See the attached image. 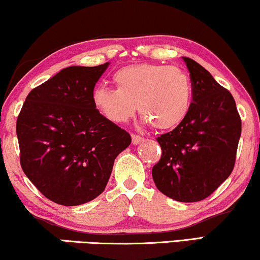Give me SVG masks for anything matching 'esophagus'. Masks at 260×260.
I'll return each instance as SVG.
<instances>
[{
    "label": "esophagus",
    "mask_w": 260,
    "mask_h": 260,
    "mask_svg": "<svg viewBox=\"0 0 260 260\" xmlns=\"http://www.w3.org/2000/svg\"><path fill=\"white\" fill-rule=\"evenodd\" d=\"M133 144H135V145H137V144H140V143H142V142L144 141V138L142 137V136H140V135H133Z\"/></svg>",
    "instance_id": "34e87169"
}]
</instances>
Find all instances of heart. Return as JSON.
I'll list each match as a JSON object with an SVG mask.
<instances>
[{
    "label": "heart",
    "mask_w": 260,
    "mask_h": 260,
    "mask_svg": "<svg viewBox=\"0 0 260 260\" xmlns=\"http://www.w3.org/2000/svg\"><path fill=\"white\" fill-rule=\"evenodd\" d=\"M116 88L97 86L94 108L113 123H125L138 111L156 129H172L182 122L191 104V83L176 66L140 63L113 74Z\"/></svg>",
    "instance_id": "obj_1"
}]
</instances>
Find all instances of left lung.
<instances>
[{"label": "left lung", "mask_w": 260, "mask_h": 260, "mask_svg": "<svg viewBox=\"0 0 260 260\" xmlns=\"http://www.w3.org/2000/svg\"><path fill=\"white\" fill-rule=\"evenodd\" d=\"M193 103L182 122L157 137L161 159L152 167L157 189L173 200L197 202L231 175L236 163L241 119L230 91L190 58Z\"/></svg>", "instance_id": "8db88e82"}]
</instances>
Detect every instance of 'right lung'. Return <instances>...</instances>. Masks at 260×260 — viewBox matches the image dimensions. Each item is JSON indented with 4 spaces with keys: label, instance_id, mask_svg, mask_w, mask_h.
I'll use <instances>...</instances> for the list:
<instances>
[{
    "label": "right lung",
    "instance_id": "right-lung-1",
    "mask_svg": "<svg viewBox=\"0 0 260 260\" xmlns=\"http://www.w3.org/2000/svg\"><path fill=\"white\" fill-rule=\"evenodd\" d=\"M108 66L61 70L29 92L17 117L22 170L55 204L78 206L101 195L115 158L131 143L130 135L92 102Z\"/></svg>",
    "mask_w": 260,
    "mask_h": 260
}]
</instances>
